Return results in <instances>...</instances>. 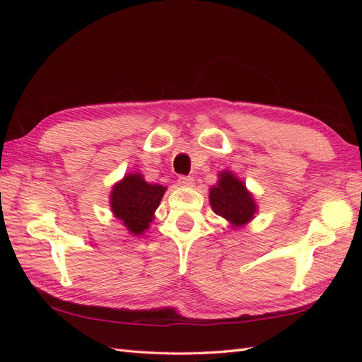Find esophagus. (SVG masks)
I'll list each match as a JSON object with an SVG mask.
<instances>
[{"instance_id": "1", "label": "esophagus", "mask_w": 362, "mask_h": 362, "mask_svg": "<svg viewBox=\"0 0 362 362\" xmlns=\"http://www.w3.org/2000/svg\"><path fill=\"white\" fill-rule=\"evenodd\" d=\"M178 182L182 185V187H193L194 180L192 177H180Z\"/></svg>"}]
</instances>
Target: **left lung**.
Segmentation results:
<instances>
[{"mask_svg":"<svg viewBox=\"0 0 362 362\" xmlns=\"http://www.w3.org/2000/svg\"><path fill=\"white\" fill-rule=\"evenodd\" d=\"M210 205L216 214L226 218L235 228L250 222L257 213L254 196L246 189L245 182L229 170L218 173L217 184L210 189Z\"/></svg>","mask_w":362,"mask_h":362,"instance_id":"left-lung-1","label":"left lung"}]
</instances>
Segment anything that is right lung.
<instances>
[{"label":"right lung","mask_w":362,"mask_h":362,"mask_svg":"<svg viewBox=\"0 0 362 362\" xmlns=\"http://www.w3.org/2000/svg\"><path fill=\"white\" fill-rule=\"evenodd\" d=\"M166 187L149 184L141 173H128L113 185L110 206L116 218L122 221L133 235H141L154 221Z\"/></svg>","instance_id":"right-lung-1"}]
</instances>
